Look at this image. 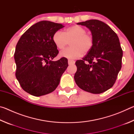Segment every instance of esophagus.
Instances as JSON below:
<instances>
[{
  "label": "esophagus",
  "instance_id": "obj_1",
  "mask_svg": "<svg viewBox=\"0 0 134 134\" xmlns=\"http://www.w3.org/2000/svg\"><path fill=\"white\" fill-rule=\"evenodd\" d=\"M68 63H69V65H71V64H74L75 63V62L74 60H68Z\"/></svg>",
  "mask_w": 134,
  "mask_h": 134
}]
</instances>
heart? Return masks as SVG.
<instances>
[{
    "label": "heart",
    "mask_w": 134,
    "mask_h": 134,
    "mask_svg": "<svg viewBox=\"0 0 134 134\" xmlns=\"http://www.w3.org/2000/svg\"><path fill=\"white\" fill-rule=\"evenodd\" d=\"M53 41L59 49H63L69 44L71 46L60 53V56L69 59H75L82 54H87L93 46L92 35L86 33L82 26L73 25L66 28L64 32L56 31L53 36Z\"/></svg>",
    "instance_id": "obj_1"
}]
</instances>
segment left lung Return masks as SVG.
Listing matches in <instances>:
<instances>
[{"mask_svg": "<svg viewBox=\"0 0 134 134\" xmlns=\"http://www.w3.org/2000/svg\"><path fill=\"white\" fill-rule=\"evenodd\" d=\"M92 32L93 46L83 60H77L74 80L86 92L102 93L114 85L121 69L123 51L116 34L104 22L92 19L77 23Z\"/></svg>", "mask_w": 134, "mask_h": 134, "instance_id": "left-lung-1", "label": "left lung"}]
</instances>
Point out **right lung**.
<instances>
[{"label":"right lung","instance_id":"1","mask_svg":"<svg viewBox=\"0 0 134 134\" xmlns=\"http://www.w3.org/2000/svg\"><path fill=\"white\" fill-rule=\"evenodd\" d=\"M64 26L42 21L31 26L21 36L16 46L15 76L22 89L34 96L51 93L60 83L68 60L62 57L52 60L58 50L53 41L56 31Z\"/></svg>","mask_w":134,"mask_h":134}]
</instances>
